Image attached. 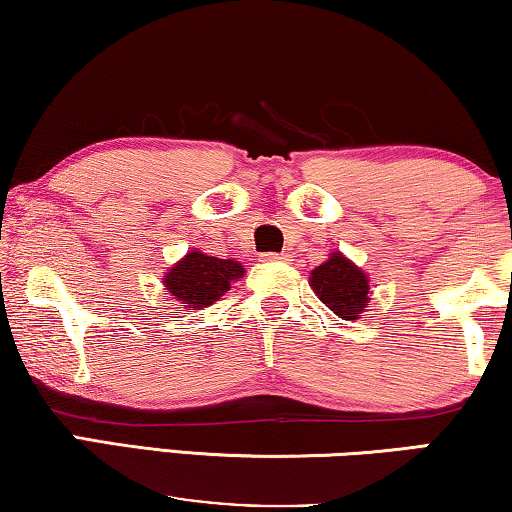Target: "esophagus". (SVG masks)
<instances>
[{"instance_id":"34e87169","label":"esophagus","mask_w":512,"mask_h":512,"mask_svg":"<svg viewBox=\"0 0 512 512\" xmlns=\"http://www.w3.org/2000/svg\"><path fill=\"white\" fill-rule=\"evenodd\" d=\"M266 262H287V255H264Z\"/></svg>"}]
</instances>
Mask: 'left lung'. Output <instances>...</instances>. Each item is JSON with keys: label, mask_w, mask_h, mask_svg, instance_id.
I'll use <instances>...</instances> for the list:
<instances>
[{"label": "left lung", "mask_w": 512, "mask_h": 512, "mask_svg": "<svg viewBox=\"0 0 512 512\" xmlns=\"http://www.w3.org/2000/svg\"><path fill=\"white\" fill-rule=\"evenodd\" d=\"M311 287L322 304L343 320H357L369 306V278L341 253H331L327 262L315 266Z\"/></svg>", "instance_id": "1"}]
</instances>
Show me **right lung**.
<instances>
[{
	"mask_svg": "<svg viewBox=\"0 0 512 512\" xmlns=\"http://www.w3.org/2000/svg\"><path fill=\"white\" fill-rule=\"evenodd\" d=\"M243 273V266L234 259H218L192 250L164 273L162 283L187 311H197L218 301L234 280L243 278Z\"/></svg>",
	"mask_w": 512,
	"mask_h": 512,
	"instance_id": "1",
	"label": "right lung"
}]
</instances>
